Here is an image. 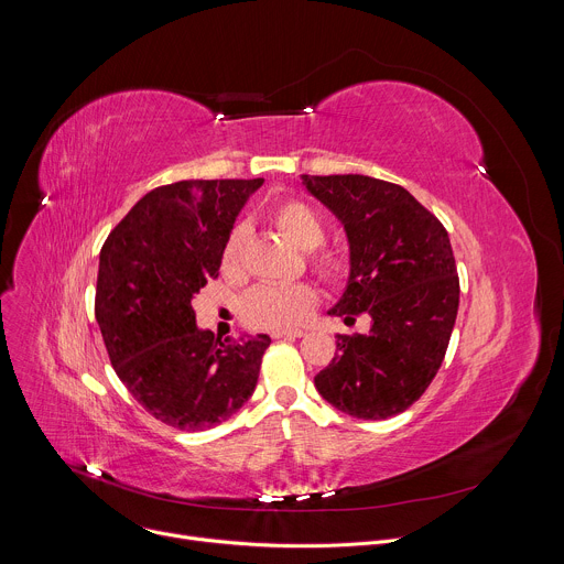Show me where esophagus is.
<instances>
[{
  "label": "esophagus",
  "instance_id": "1",
  "mask_svg": "<svg viewBox=\"0 0 564 564\" xmlns=\"http://www.w3.org/2000/svg\"><path fill=\"white\" fill-rule=\"evenodd\" d=\"M305 333L303 330H281V333H272L274 339H301Z\"/></svg>",
  "mask_w": 564,
  "mask_h": 564
}]
</instances>
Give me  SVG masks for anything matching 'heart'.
Masks as SVG:
<instances>
[{
	"mask_svg": "<svg viewBox=\"0 0 564 564\" xmlns=\"http://www.w3.org/2000/svg\"><path fill=\"white\" fill-rule=\"evenodd\" d=\"M265 218L294 246L307 252V263L312 272L326 283H341L348 276V259L321 243L326 240L328 227L310 203L301 198H281L265 209ZM243 246L246 234L240 227L231 229L220 250V272L227 279L240 276L243 270ZM316 305V292L307 283H285V285H257L243 301H240V316L254 330H292L310 316Z\"/></svg>",
	"mask_w": 564,
	"mask_h": 564,
	"instance_id": "b5f03b06",
	"label": "heart"
}]
</instances>
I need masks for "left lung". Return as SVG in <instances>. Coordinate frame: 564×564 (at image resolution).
I'll return each instance as SVG.
<instances>
[{
    "instance_id": "1",
    "label": "left lung",
    "mask_w": 564,
    "mask_h": 564,
    "mask_svg": "<svg viewBox=\"0 0 564 564\" xmlns=\"http://www.w3.org/2000/svg\"><path fill=\"white\" fill-rule=\"evenodd\" d=\"M301 178L350 243L348 288L330 314L372 318L368 335H337L335 359L314 386L357 420L404 413L435 379L455 326L459 279L448 231L401 185L361 174Z\"/></svg>"
}]
</instances>
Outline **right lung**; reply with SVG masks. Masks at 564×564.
Returning <instances> with one entry per match:
<instances>
[{
	"instance_id": "right-lung-1",
	"label": "right lung",
	"mask_w": 564,
	"mask_h": 564,
	"mask_svg": "<svg viewBox=\"0 0 564 564\" xmlns=\"http://www.w3.org/2000/svg\"><path fill=\"white\" fill-rule=\"evenodd\" d=\"M252 181H181L151 189L100 250L96 321L111 366L138 404L196 433L252 397L268 335L220 341L196 328L194 294L218 276L220 250Z\"/></svg>"
}]
</instances>
